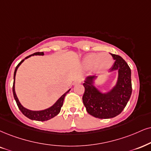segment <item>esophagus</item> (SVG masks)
I'll use <instances>...</instances> for the list:
<instances>
[{
    "instance_id": "esophagus-1",
    "label": "esophagus",
    "mask_w": 151,
    "mask_h": 151,
    "mask_svg": "<svg viewBox=\"0 0 151 151\" xmlns=\"http://www.w3.org/2000/svg\"><path fill=\"white\" fill-rule=\"evenodd\" d=\"M80 83H81V80H76V81L74 82L73 83V85H77V84H80Z\"/></svg>"
}]
</instances>
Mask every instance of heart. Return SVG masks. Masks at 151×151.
Here are the masks:
<instances>
[{
  "label": "heart",
  "instance_id": "1",
  "mask_svg": "<svg viewBox=\"0 0 151 151\" xmlns=\"http://www.w3.org/2000/svg\"><path fill=\"white\" fill-rule=\"evenodd\" d=\"M113 64V57L109 54L90 53L83 58V64L85 68H92L97 73L106 71Z\"/></svg>",
  "mask_w": 151,
  "mask_h": 151
}]
</instances>
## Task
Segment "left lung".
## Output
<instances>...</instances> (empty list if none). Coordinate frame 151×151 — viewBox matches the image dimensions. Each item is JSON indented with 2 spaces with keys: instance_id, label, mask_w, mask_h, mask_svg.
Returning a JSON list of instances; mask_svg holds the SVG:
<instances>
[{
  "instance_id": "8db88e82",
  "label": "left lung",
  "mask_w": 151,
  "mask_h": 151,
  "mask_svg": "<svg viewBox=\"0 0 151 151\" xmlns=\"http://www.w3.org/2000/svg\"><path fill=\"white\" fill-rule=\"evenodd\" d=\"M115 62L109 72H118L116 84L107 92H101L94 85L96 76L85 80L83 101L87 113L100 119L112 118L123 111L132 94L131 69L120 56L111 54Z\"/></svg>"
}]
</instances>
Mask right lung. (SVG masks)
<instances>
[{
	"mask_svg": "<svg viewBox=\"0 0 151 151\" xmlns=\"http://www.w3.org/2000/svg\"><path fill=\"white\" fill-rule=\"evenodd\" d=\"M34 55H44V52H36L33 53L32 55L28 56V57H26L25 59H24L23 60H22L19 63L17 66H16L15 70H14V83H13V87H12V92H13V95H14V98L15 99L16 103L17 104L18 108L19 109L21 112L23 113V114L25 115L26 117H27L28 118L31 119V120H37V121H46L50 120V119L54 118L55 117L56 115H58L59 112L61 111V108L63 106V103H64V97L66 95L67 93H68V92L70 90V89H69L67 92H66L63 94L62 96H61L60 98L57 100V101L55 102V104H53L52 106H50L48 109H46L45 110H41V111H31V110L27 109L26 108H24L23 106L22 105L21 103H20L19 101L17 96V94L15 93V89H14V83H15V76H16V73L17 70V68H19V66L22 64V63L25 60L29 58V57H31V56H34Z\"/></svg>",
	"mask_w": 151,
	"mask_h": 151,
	"instance_id": "1",
	"label": "right lung"
}]
</instances>
